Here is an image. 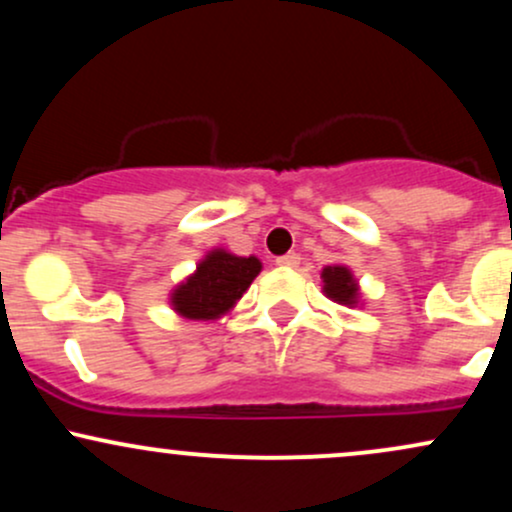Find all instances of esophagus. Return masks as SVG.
Instances as JSON below:
<instances>
[{
    "label": "esophagus",
    "instance_id": "esophagus-1",
    "mask_svg": "<svg viewBox=\"0 0 512 512\" xmlns=\"http://www.w3.org/2000/svg\"><path fill=\"white\" fill-rule=\"evenodd\" d=\"M276 264H279V267L293 269V267H298V264H301V257H298V255H296V252H289V255L279 257V260H276Z\"/></svg>",
    "mask_w": 512,
    "mask_h": 512
}]
</instances>
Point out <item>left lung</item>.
<instances>
[{
	"mask_svg": "<svg viewBox=\"0 0 512 512\" xmlns=\"http://www.w3.org/2000/svg\"><path fill=\"white\" fill-rule=\"evenodd\" d=\"M322 293L327 298L346 308H358L361 303V286H358L354 272L346 264H327L320 272Z\"/></svg>",
	"mask_w": 512,
	"mask_h": 512,
	"instance_id": "8db88e82",
	"label": "left lung"
}]
</instances>
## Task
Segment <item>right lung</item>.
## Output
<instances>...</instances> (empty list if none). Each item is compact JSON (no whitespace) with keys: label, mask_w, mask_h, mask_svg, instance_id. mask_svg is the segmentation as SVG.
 <instances>
[{"label":"right lung","mask_w":512,"mask_h":512,"mask_svg":"<svg viewBox=\"0 0 512 512\" xmlns=\"http://www.w3.org/2000/svg\"><path fill=\"white\" fill-rule=\"evenodd\" d=\"M262 262L255 255L240 257L226 248L209 250L197 269L170 291L168 303L185 320L214 322L228 315L250 289Z\"/></svg>","instance_id":"right-lung-1"}]
</instances>
